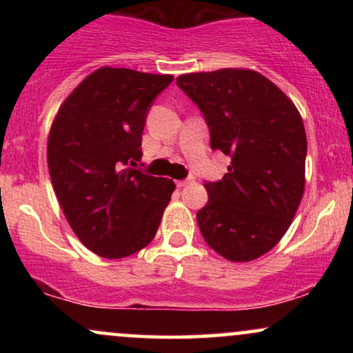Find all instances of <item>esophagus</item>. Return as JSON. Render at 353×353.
<instances>
[{
  "mask_svg": "<svg viewBox=\"0 0 353 353\" xmlns=\"http://www.w3.org/2000/svg\"><path fill=\"white\" fill-rule=\"evenodd\" d=\"M192 177H188V179H182V181H177L176 182V185L177 188H184V185H189V184H192Z\"/></svg>",
  "mask_w": 353,
  "mask_h": 353,
  "instance_id": "1",
  "label": "esophagus"
}]
</instances>
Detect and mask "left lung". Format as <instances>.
Masks as SVG:
<instances>
[{"mask_svg":"<svg viewBox=\"0 0 353 353\" xmlns=\"http://www.w3.org/2000/svg\"><path fill=\"white\" fill-rule=\"evenodd\" d=\"M176 83L204 114L210 149L230 157L224 177L204 184L209 201L197 210L202 237L228 261H254L281 241L302 201V117L257 71L190 72Z\"/></svg>","mask_w":353,"mask_h":353,"instance_id":"obj_1","label":"left lung"}]
</instances>
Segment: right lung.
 Instances as JSON below:
<instances>
[{"label":"right lung","instance_id":"add662e5","mask_svg":"<svg viewBox=\"0 0 353 353\" xmlns=\"http://www.w3.org/2000/svg\"><path fill=\"white\" fill-rule=\"evenodd\" d=\"M171 74L125 68L91 72L61 104L48 137V168L61 209L94 254L123 259L156 236L176 189L134 169L154 99Z\"/></svg>","mask_w":353,"mask_h":353}]
</instances>
